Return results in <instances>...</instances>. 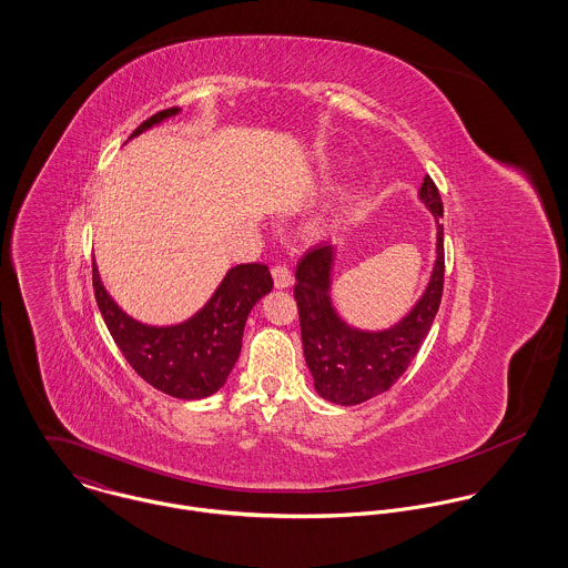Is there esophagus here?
<instances>
[{
	"label": "esophagus",
	"mask_w": 568,
	"mask_h": 568,
	"mask_svg": "<svg viewBox=\"0 0 568 568\" xmlns=\"http://www.w3.org/2000/svg\"><path fill=\"white\" fill-rule=\"evenodd\" d=\"M273 282H275V288H288L293 284V273L288 266H273Z\"/></svg>",
	"instance_id": "34e87169"
}]
</instances>
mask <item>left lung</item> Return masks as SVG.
Masks as SVG:
<instances>
[{
    "instance_id": "obj_1",
    "label": "left lung",
    "mask_w": 568,
    "mask_h": 568,
    "mask_svg": "<svg viewBox=\"0 0 568 568\" xmlns=\"http://www.w3.org/2000/svg\"><path fill=\"white\" fill-rule=\"evenodd\" d=\"M417 199L435 219V264L422 297L392 327L363 329L341 317L332 302L334 246L313 248L297 264L295 302L300 311L304 356L315 389L327 403L361 405L392 389L419 352L435 322L444 291V225L439 223L444 205L430 176H424Z\"/></svg>"
}]
</instances>
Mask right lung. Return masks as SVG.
<instances>
[{
    "label": "right lung",
    "instance_id": "obj_1",
    "mask_svg": "<svg viewBox=\"0 0 568 568\" xmlns=\"http://www.w3.org/2000/svg\"><path fill=\"white\" fill-rule=\"evenodd\" d=\"M179 111L172 106L155 113L133 131L131 140ZM271 288L273 277L266 264H239L227 271L214 295L190 320L149 325L133 320L113 302L93 262L95 302L115 345L149 385L179 400L207 398L227 383L241 356L246 317Z\"/></svg>",
    "mask_w": 568,
    "mask_h": 568
}]
</instances>
